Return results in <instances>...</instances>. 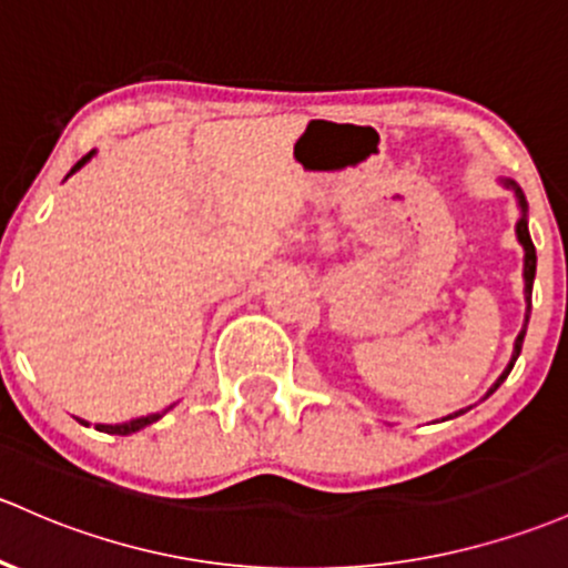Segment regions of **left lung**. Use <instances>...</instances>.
Instances as JSON below:
<instances>
[{
  "instance_id": "left-lung-1",
  "label": "left lung",
  "mask_w": 568,
  "mask_h": 568,
  "mask_svg": "<svg viewBox=\"0 0 568 568\" xmlns=\"http://www.w3.org/2000/svg\"><path fill=\"white\" fill-rule=\"evenodd\" d=\"M498 181H501V184L509 189L511 194H515L517 209H520V219H517V224H515V235H517V241H520V246H523V284H526V286H523V295H526V322H523V331L517 333V338H515V352H511V359H509V363H506L504 374L498 376L496 384H493V387L487 389V395H493L498 387H501V382L506 379V376H509V371L515 368V359L520 357L523 338H526V327H528V316H530V292H534V276H536V248H534V241H530V233H528V203H526V194H523V189L517 186L511 179H498ZM487 395H485V398H487ZM457 414H463V408H460V412L449 414L447 419L457 417Z\"/></svg>"
}]
</instances>
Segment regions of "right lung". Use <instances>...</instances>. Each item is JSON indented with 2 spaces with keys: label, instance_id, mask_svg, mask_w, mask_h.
Segmentation results:
<instances>
[{
  "label": "right lung",
  "instance_id": "right-lung-1",
  "mask_svg": "<svg viewBox=\"0 0 568 568\" xmlns=\"http://www.w3.org/2000/svg\"><path fill=\"white\" fill-rule=\"evenodd\" d=\"M94 154H97V151H89V154L83 156V160L78 162L75 168L70 170V173H67V179H70L72 173H78V170H81L83 164H87V162H89L91 156H94ZM173 406H175V404H170L168 408H162V412L145 414V417H135V419H130V423H115V425H97V430H102V433H113V436H130V433H138V430H143L145 425H154L156 419H162L164 414H168L170 408H173ZM81 425H89V423H87V419H81Z\"/></svg>",
  "mask_w": 568,
  "mask_h": 568
}]
</instances>
